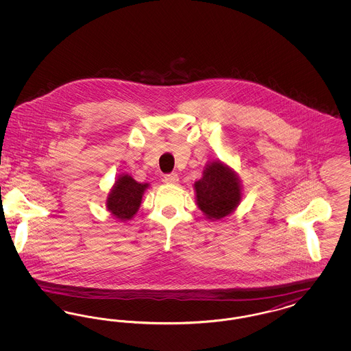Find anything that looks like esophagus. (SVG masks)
<instances>
[{
	"instance_id": "obj_1",
	"label": "esophagus",
	"mask_w": 351,
	"mask_h": 351,
	"mask_svg": "<svg viewBox=\"0 0 351 351\" xmlns=\"http://www.w3.org/2000/svg\"><path fill=\"white\" fill-rule=\"evenodd\" d=\"M165 182L168 184H176L179 182V176H178V173H167V175H165Z\"/></svg>"
}]
</instances>
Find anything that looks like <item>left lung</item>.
<instances>
[{
    "label": "left lung",
    "mask_w": 351,
    "mask_h": 351,
    "mask_svg": "<svg viewBox=\"0 0 351 351\" xmlns=\"http://www.w3.org/2000/svg\"><path fill=\"white\" fill-rule=\"evenodd\" d=\"M197 204L205 216L219 219L230 215L241 201V188L233 171L213 162L195 183Z\"/></svg>",
    "instance_id": "1"
}]
</instances>
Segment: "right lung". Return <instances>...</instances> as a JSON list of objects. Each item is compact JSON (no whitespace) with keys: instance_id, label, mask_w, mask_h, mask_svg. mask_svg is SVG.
<instances>
[{"instance_id":"obj_1","label":"right lung","mask_w":351,"mask_h":351,"mask_svg":"<svg viewBox=\"0 0 351 351\" xmlns=\"http://www.w3.org/2000/svg\"><path fill=\"white\" fill-rule=\"evenodd\" d=\"M149 184L136 183L132 176L123 175L116 182L106 205L114 217L126 221L139 209L142 195Z\"/></svg>"}]
</instances>
